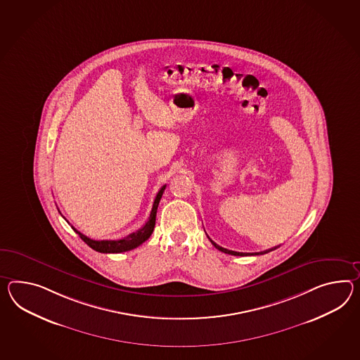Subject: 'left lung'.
Returning <instances> with one entry per match:
<instances>
[{
  "label": "left lung",
  "instance_id": "obj_1",
  "mask_svg": "<svg viewBox=\"0 0 360 360\" xmlns=\"http://www.w3.org/2000/svg\"><path fill=\"white\" fill-rule=\"evenodd\" d=\"M210 240H211L212 245H214V247H216L217 250H219L221 252H225V254L229 255H234V256H248V255L266 254V252H269V251H273V250H276V248H277V247H274V248H272V250H266V251H264V252H259V254H245V252H237V251H231V250H228V248H224V247H221V245H217V243H214V242L212 240L211 238H210Z\"/></svg>",
  "mask_w": 360,
  "mask_h": 360
}]
</instances>
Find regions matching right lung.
<instances>
[{
	"label": "right lung",
	"mask_w": 360,
	"mask_h": 360,
	"mask_svg": "<svg viewBox=\"0 0 360 360\" xmlns=\"http://www.w3.org/2000/svg\"><path fill=\"white\" fill-rule=\"evenodd\" d=\"M167 184H164L160 191H158L155 202L152 205V211L149 213L148 221L143 225V228L139 229L138 231L132 233L129 237L123 238L120 240H94L91 238L86 237L84 234H82L77 229L72 228V230L79 236L91 248H94L97 252H103V254H120V252H126L134 250L136 247H139L141 243H144L152 234L155 224H156V213H158V202L161 200V196L164 193Z\"/></svg>",
	"instance_id": "1"
}]
</instances>
